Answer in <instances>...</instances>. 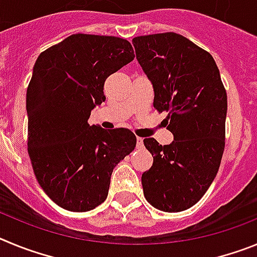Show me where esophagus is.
<instances>
[{"label":"esophagus","mask_w":257,"mask_h":257,"mask_svg":"<svg viewBox=\"0 0 257 257\" xmlns=\"http://www.w3.org/2000/svg\"><path fill=\"white\" fill-rule=\"evenodd\" d=\"M136 144H138V147H143V139H142V138H136Z\"/></svg>","instance_id":"34e87169"}]
</instances>
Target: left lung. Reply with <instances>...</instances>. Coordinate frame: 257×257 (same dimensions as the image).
<instances>
[{"label":"left lung","instance_id":"8db88e82","mask_svg":"<svg viewBox=\"0 0 257 257\" xmlns=\"http://www.w3.org/2000/svg\"><path fill=\"white\" fill-rule=\"evenodd\" d=\"M136 59L154 88L153 106L167 112L174 142L144 139L153 166L142 176L145 199L157 210L180 212L203 197L225 148L228 100L210 52L166 32L133 40Z\"/></svg>","mask_w":257,"mask_h":257}]
</instances>
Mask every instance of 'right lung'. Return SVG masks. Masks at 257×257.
<instances>
[{
  "label": "right lung",
  "mask_w": 257,
  "mask_h": 257,
  "mask_svg": "<svg viewBox=\"0 0 257 257\" xmlns=\"http://www.w3.org/2000/svg\"><path fill=\"white\" fill-rule=\"evenodd\" d=\"M134 58L127 40L77 33L36 60L27 88L28 154L41 188L61 208L85 212L101 205L113 169L135 149L128 128L88 124L105 101V79Z\"/></svg>",
  "instance_id": "obj_1"
}]
</instances>
